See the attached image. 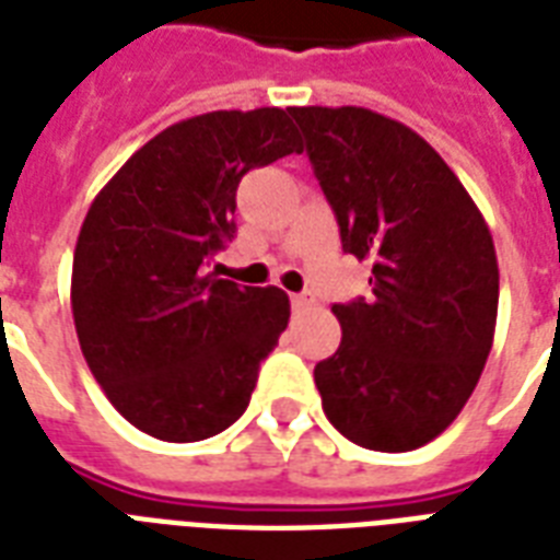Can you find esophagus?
I'll return each mask as SVG.
<instances>
[{
    "label": "esophagus",
    "instance_id": "1",
    "mask_svg": "<svg viewBox=\"0 0 560 560\" xmlns=\"http://www.w3.org/2000/svg\"><path fill=\"white\" fill-rule=\"evenodd\" d=\"M290 305H293V311H311V307L316 305L314 293H293L290 296Z\"/></svg>",
    "mask_w": 560,
    "mask_h": 560
}]
</instances>
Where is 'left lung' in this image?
Masks as SVG:
<instances>
[{
	"label": "left lung",
	"mask_w": 560,
	"mask_h": 560,
	"mask_svg": "<svg viewBox=\"0 0 560 560\" xmlns=\"http://www.w3.org/2000/svg\"><path fill=\"white\" fill-rule=\"evenodd\" d=\"M372 296L334 305L342 342L316 363L328 421L381 453L416 451L468 404L494 342L500 270L486 218L430 144L363 107H290Z\"/></svg>",
	"instance_id": "left-lung-1"
}]
</instances>
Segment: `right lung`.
<instances>
[{"label":"right lung","mask_w":560,"mask_h":560,"mask_svg":"<svg viewBox=\"0 0 560 560\" xmlns=\"http://www.w3.org/2000/svg\"><path fill=\"white\" fill-rule=\"evenodd\" d=\"M302 153L279 107L165 127L101 188L72 261V316L109 404L162 442H200L244 416L288 328L279 288L214 279L246 171Z\"/></svg>","instance_id":"1"}]
</instances>
